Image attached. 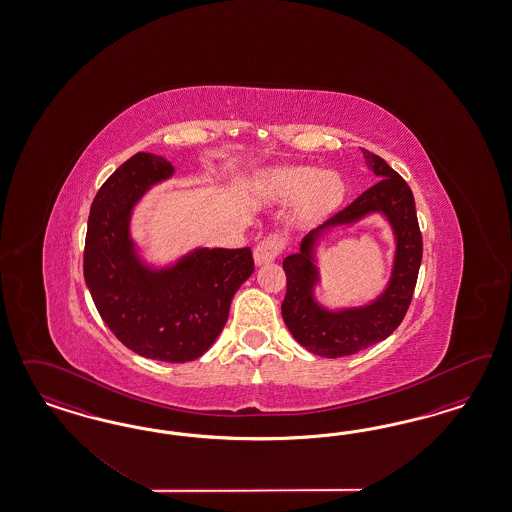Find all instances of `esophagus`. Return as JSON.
I'll return each instance as SVG.
<instances>
[{"label":"esophagus","mask_w":512,"mask_h":512,"mask_svg":"<svg viewBox=\"0 0 512 512\" xmlns=\"http://www.w3.org/2000/svg\"><path fill=\"white\" fill-rule=\"evenodd\" d=\"M283 246H285L283 236H279V234H268L264 240H261V242L257 244V248L253 249L255 264L261 266V264L264 263H272L274 259H278L279 253L283 251Z\"/></svg>","instance_id":"obj_1"}]
</instances>
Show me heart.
<instances>
[{"instance_id":"heart-1","label":"heart","mask_w":512,"mask_h":512,"mask_svg":"<svg viewBox=\"0 0 512 512\" xmlns=\"http://www.w3.org/2000/svg\"><path fill=\"white\" fill-rule=\"evenodd\" d=\"M255 189L264 201L295 202V217L302 225H311L332 214L345 195V186L336 172L308 165L274 167L257 176Z\"/></svg>"}]
</instances>
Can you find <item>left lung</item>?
<instances>
[{"mask_svg": "<svg viewBox=\"0 0 512 512\" xmlns=\"http://www.w3.org/2000/svg\"><path fill=\"white\" fill-rule=\"evenodd\" d=\"M362 154L379 182L321 227L306 234L300 251L283 261L287 276V293L281 304L283 321L293 338L317 357H349L387 340L402 323L419 276L422 236L413 193L385 159L364 148ZM372 213L385 216L395 233L397 248L389 283L379 296L362 307L328 309L318 302L314 291L320 284L318 244L326 233L350 226Z\"/></svg>", "mask_w": 512, "mask_h": 512, "instance_id": "obj_1", "label": "left lung"}]
</instances>
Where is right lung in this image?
Segmentation results:
<instances>
[{
    "mask_svg": "<svg viewBox=\"0 0 512 512\" xmlns=\"http://www.w3.org/2000/svg\"><path fill=\"white\" fill-rule=\"evenodd\" d=\"M161 155L139 152L97 191L88 217L84 279L118 340L144 358L202 357L227 323L234 293L253 274L251 249L197 248L155 266L131 236L137 204L172 178Z\"/></svg>",
    "mask_w": 512,
    "mask_h": 512,
    "instance_id": "right-lung-1",
    "label": "right lung"
}]
</instances>
